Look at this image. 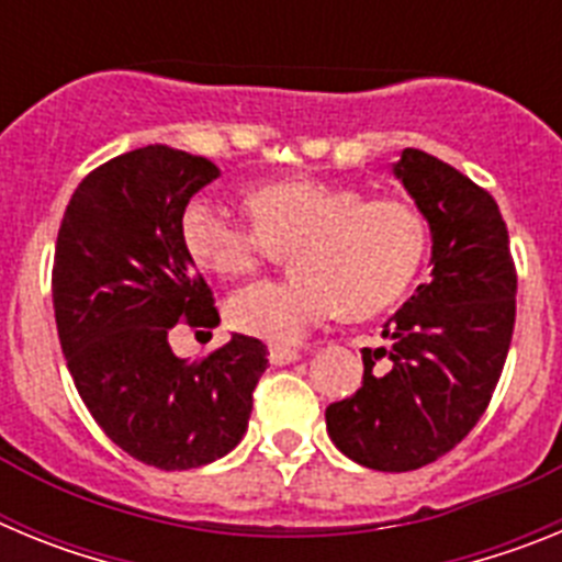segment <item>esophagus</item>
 <instances>
[{"mask_svg": "<svg viewBox=\"0 0 562 562\" xmlns=\"http://www.w3.org/2000/svg\"><path fill=\"white\" fill-rule=\"evenodd\" d=\"M301 360V351L286 349V346H272L270 349V362L272 366H290V362Z\"/></svg>", "mask_w": 562, "mask_h": 562, "instance_id": "34e87169", "label": "esophagus"}]
</instances>
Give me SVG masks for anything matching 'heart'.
Wrapping results in <instances>:
<instances>
[{
    "mask_svg": "<svg viewBox=\"0 0 562 562\" xmlns=\"http://www.w3.org/2000/svg\"><path fill=\"white\" fill-rule=\"evenodd\" d=\"M256 225L233 220L207 200L182 211L188 256L220 278H238L295 247L290 281H258L231 297L227 317L238 331L276 346L304 340L342 310L380 315L396 304L428 250L422 213L402 200H366L340 182L295 177L250 193Z\"/></svg>",
    "mask_w": 562,
    "mask_h": 562,
    "instance_id": "heart-1",
    "label": "heart"
}]
</instances>
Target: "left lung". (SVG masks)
I'll list each match as a JSON object with an SVG mask.
<instances>
[{
  "label": "left lung",
  "mask_w": 562,
  "mask_h": 562,
  "mask_svg": "<svg viewBox=\"0 0 562 562\" xmlns=\"http://www.w3.org/2000/svg\"><path fill=\"white\" fill-rule=\"evenodd\" d=\"M394 173L428 220L434 270L382 329L391 349H362V385L326 408V430L357 464L408 473L450 453L493 400L518 276L484 188L419 148H405ZM382 356L392 360L385 372L375 369Z\"/></svg>",
  "instance_id": "8db88e82"
}]
</instances>
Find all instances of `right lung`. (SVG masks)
<instances>
[{"label": "right lung", "mask_w": 562, "mask_h": 562, "mask_svg": "<svg viewBox=\"0 0 562 562\" xmlns=\"http://www.w3.org/2000/svg\"><path fill=\"white\" fill-rule=\"evenodd\" d=\"M216 177L196 154L134 148L83 177L56 241L53 306L78 394L117 448L160 470L231 453L267 369L256 337L233 335L196 362L168 342L180 321L220 324L180 233L191 196Z\"/></svg>", "instance_id": "1"}]
</instances>
